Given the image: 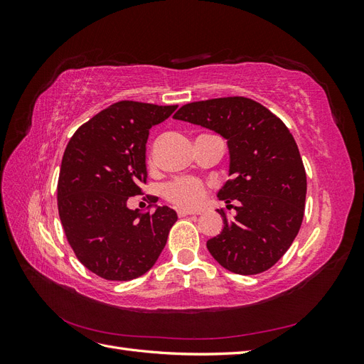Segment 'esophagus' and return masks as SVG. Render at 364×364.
Listing matches in <instances>:
<instances>
[{
	"mask_svg": "<svg viewBox=\"0 0 364 364\" xmlns=\"http://www.w3.org/2000/svg\"><path fill=\"white\" fill-rule=\"evenodd\" d=\"M191 214H199V211H193V209H185V208H179V209H178V215H179V217L191 215Z\"/></svg>",
	"mask_w": 364,
	"mask_h": 364,
	"instance_id": "1",
	"label": "esophagus"
}]
</instances>
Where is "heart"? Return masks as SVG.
<instances>
[{
    "mask_svg": "<svg viewBox=\"0 0 364 364\" xmlns=\"http://www.w3.org/2000/svg\"><path fill=\"white\" fill-rule=\"evenodd\" d=\"M165 199L176 206L197 208L206 199V185L196 178H176L164 185Z\"/></svg>",
    "mask_w": 364,
    "mask_h": 364,
    "instance_id": "b5f03b06",
    "label": "heart"
}]
</instances>
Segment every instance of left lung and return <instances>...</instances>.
Returning a JSON list of instances; mask_svg holds the SVG:
<instances>
[{"instance_id":"obj_1","label":"left lung","mask_w":364,"mask_h":364,"mask_svg":"<svg viewBox=\"0 0 364 364\" xmlns=\"http://www.w3.org/2000/svg\"><path fill=\"white\" fill-rule=\"evenodd\" d=\"M176 119L211 129L228 139L232 176L218 199L237 205L230 220L225 209L223 230L208 240L214 259L237 274L269 270L299 232L306 174L289 127L267 107L247 97H223L183 105Z\"/></svg>"}]
</instances>
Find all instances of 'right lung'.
<instances>
[{
	"label": "right lung",
	"mask_w": 364,
	"mask_h": 364,
	"mask_svg": "<svg viewBox=\"0 0 364 364\" xmlns=\"http://www.w3.org/2000/svg\"><path fill=\"white\" fill-rule=\"evenodd\" d=\"M178 106L118 102L86 121L65 149L58 208L77 259L107 281H130L149 272L167 243L178 214L158 206L150 214L129 209V197L147 182L149 130ZM151 205L158 199L146 196Z\"/></svg>",
	"instance_id": "right-lung-1"
}]
</instances>
